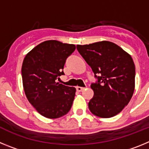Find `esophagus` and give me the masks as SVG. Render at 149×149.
Instances as JSON below:
<instances>
[{"instance_id": "34e87169", "label": "esophagus", "mask_w": 149, "mask_h": 149, "mask_svg": "<svg viewBox=\"0 0 149 149\" xmlns=\"http://www.w3.org/2000/svg\"><path fill=\"white\" fill-rule=\"evenodd\" d=\"M76 89H77V92H82V91L84 89V88L81 87V86H77V87H76Z\"/></svg>"}]
</instances>
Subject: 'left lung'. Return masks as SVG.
I'll return each mask as SVG.
<instances>
[{"label":"left lung","mask_w":149,"mask_h":149,"mask_svg":"<svg viewBox=\"0 0 149 149\" xmlns=\"http://www.w3.org/2000/svg\"><path fill=\"white\" fill-rule=\"evenodd\" d=\"M77 49L97 79L91 84L94 96L91 113L101 118L119 113L129 103L135 87V65L131 55L108 41L77 45Z\"/></svg>","instance_id":"obj_1"}]
</instances>
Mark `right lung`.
Here are the masks:
<instances>
[{"mask_svg":"<svg viewBox=\"0 0 149 149\" xmlns=\"http://www.w3.org/2000/svg\"><path fill=\"white\" fill-rule=\"evenodd\" d=\"M75 48L74 45L45 41L24 59L22 76L24 93L29 102L46 118H60L72 107L76 89L56 81L64 74L66 59Z\"/></svg>","mask_w":149,"mask_h":149,"instance_id":"right-lung-1","label":"right lung"}]
</instances>
